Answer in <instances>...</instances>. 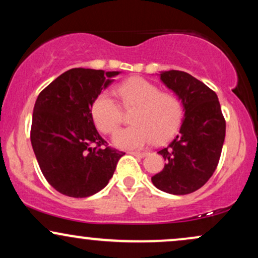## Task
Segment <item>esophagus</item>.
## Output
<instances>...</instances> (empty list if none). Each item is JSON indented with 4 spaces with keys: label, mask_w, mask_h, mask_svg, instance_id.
Returning <instances> with one entry per match:
<instances>
[{
    "label": "esophagus",
    "mask_w": 258,
    "mask_h": 258,
    "mask_svg": "<svg viewBox=\"0 0 258 258\" xmlns=\"http://www.w3.org/2000/svg\"><path fill=\"white\" fill-rule=\"evenodd\" d=\"M130 154H132V155L135 156H138V158H144V156L147 155L146 152H135V150H132V152H128Z\"/></svg>",
    "instance_id": "34e87169"
}]
</instances>
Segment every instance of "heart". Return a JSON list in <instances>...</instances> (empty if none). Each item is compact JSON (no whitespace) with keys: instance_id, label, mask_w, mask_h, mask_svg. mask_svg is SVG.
<instances>
[{"instance_id":"1","label":"heart","mask_w":258,"mask_h":258,"mask_svg":"<svg viewBox=\"0 0 258 258\" xmlns=\"http://www.w3.org/2000/svg\"><path fill=\"white\" fill-rule=\"evenodd\" d=\"M125 108L135 106L131 121L135 125L121 128L114 135V143L125 149L142 148L165 142L178 130L183 117L179 99L172 93L160 92L153 82L143 78H131L116 88ZM92 116L98 128L110 135L121 121V108L110 94L100 93L92 104Z\"/></svg>"}]
</instances>
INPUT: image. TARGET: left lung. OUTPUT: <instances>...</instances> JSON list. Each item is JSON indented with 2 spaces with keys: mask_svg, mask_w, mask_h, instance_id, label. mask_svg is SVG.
<instances>
[{
  "mask_svg": "<svg viewBox=\"0 0 258 258\" xmlns=\"http://www.w3.org/2000/svg\"><path fill=\"white\" fill-rule=\"evenodd\" d=\"M160 80L180 99L184 119L178 135L159 150L166 164L152 177V182L165 193L190 194L205 184L217 167L226 120L217 94L190 74L161 72Z\"/></svg>",
  "mask_w": 258,
  "mask_h": 258,
  "instance_id": "8db88e82",
  "label": "left lung"
}]
</instances>
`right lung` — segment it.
<instances>
[{"label": "right lung", "instance_id": "obj_1", "mask_svg": "<svg viewBox=\"0 0 258 258\" xmlns=\"http://www.w3.org/2000/svg\"><path fill=\"white\" fill-rule=\"evenodd\" d=\"M119 72L70 69L38 94L30 139L44 178L59 193L87 198L109 183L125 153L106 146L92 104Z\"/></svg>", "mask_w": 258, "mask_h": 258}]
</instances>
